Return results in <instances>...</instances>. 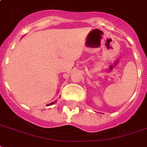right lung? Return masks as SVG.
<instances>
[{"label": "right lung", "mask_w": 147, "mask_h": 147, "mask_svg": "<svg viewBox=\"0 0 147 147\" xmlns=\"http://www.w3.org/2000/svg\"><path fill=\"white\" fill-rule=\"evenodd\" d=\"M55 102H56V101H54V102H52V103L49 104V105H53V104L55 103Z\"/></svg>", "instance_id": "add662e5"}]
</instances>
